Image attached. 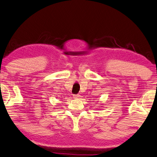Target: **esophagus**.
<instances>
[{
    "label": "esophagus",
    "instance_id": "obj_1",
    "mask_svg": "<svg viewBox=\"0 0 157 157\" xmlns=\"http://www.w3.org/2000/svg\"><path fill=\"white\" fill-rule=\"evenodd\" d=\"M74 98H78L79 97H80V95H78V94H77V95H74V96H73Z\"/></svg>",
    "mask_w": 157,
    "mask_h": 157
}]
</instances>
